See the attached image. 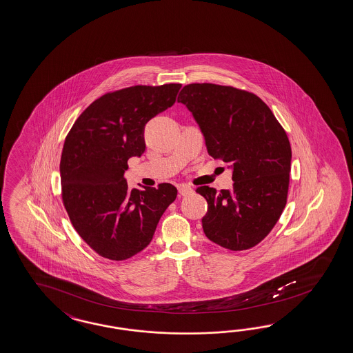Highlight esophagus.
Listing matches in <instances>:
<instances>
[{
    "mask_svg": "<svg viewBox=\"0 0 353 353\" xmlns=\"http://www.w3.org/2000/svg\"><path fill=\"white\" fill-rule=\"evenodd\" d=\"M192 188L189 186V185H180L179 186V194H180V196H188L190 194H192Z\"/></svg>",
    "mask_w": 353,
    "mask_h": 353,
    "instance_id": "obj_1",
    "label": "esophagus"
}]
</instances>
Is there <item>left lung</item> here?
<instances>
[{
    "label": "left lung",
    "mask_w": 353,
    "mask_h": 353,
    "mask_svg": "<svg viewBox=\"0 0 353 353\" xmlns=\"http://www.w3.org/2000/svg\"><path fill=\"white\" fill-rule=\"evenodd\" d=\"M177 102L196 121L208 154L232 171V189H196L207 199L205 236L232 251L254 248L287 203L292 152L285 131L259 97L232 86L190 84Z\"/></svg>",
    "instance_id": "1"
}]
</instances>
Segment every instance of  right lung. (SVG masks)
Listing matches in <instances>:
<instances>
[{"label":"right lung","mask_w":353,"mask_h":353,"mask_svg":"<svg viewBox=\"0 0 353 353\" xmlns=\"http://www.w3.org/2000/svg\"><path fill=\"white\" fill-rule=\"evenodd\" d=\"M180 89L137 85L104 94L66 137L60 163L63 205L79 236L103 258L125 260L145 249L177 196L171 183L130 190L123 173L131 157L145 152L146 122L172 107Z\"/></svg>","instance_id":"obj_1"}]
</instances>
